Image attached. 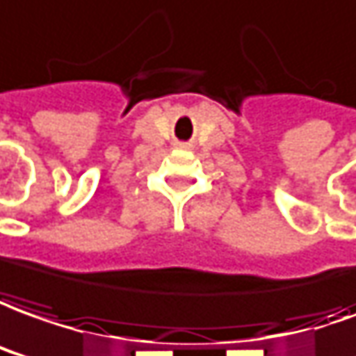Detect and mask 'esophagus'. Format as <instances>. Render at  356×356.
<instances>
[{"instance_id": "1", "label": "esophagus", "mask_w": 356, "mask_h": 356, "mask_svg": "<svg viewBox=\"0 0 356 356\" xmlns=\"http://www.w3.org/2000/svg\"><path fill=\"white\" fill-rule=\"evenodd\" d=\"M180 147H190V143H180Z\"/></svg>"}]
</instances>
